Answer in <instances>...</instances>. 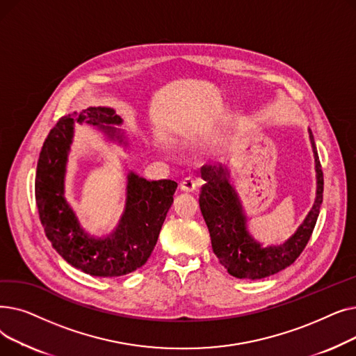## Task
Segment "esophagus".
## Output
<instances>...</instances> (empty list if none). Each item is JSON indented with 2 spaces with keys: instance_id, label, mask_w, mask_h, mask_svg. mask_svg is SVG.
<instances>
[{
  "instance_id": "34e87169",
  "label": "esophagus",
  "mask_w": 356,
  "mask_h": 356,
  "mask_svg": "<svg viewBox=\"0 0 356 356\" xmlns=\"http://www.w3.org/2000/svg\"><path fill=\"white\" fill-rule=\"evenodd\" d=\"M197 186H199V183L193 177H186L180 183V189L184 193H195L197 191Z\"/></svg>"
}]
</instances>
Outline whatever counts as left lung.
<instances>
[{"instance_id":"8db88e82","label":"left lung","mask_w":356,"mask_h":356,"mask_svg":"<svg viewBox=\"0 0 356 356\" xmlns=\"http://www.w3.org/2000/svg\"><path fill=\"white\" fill-rule=\"evenodd\" d=\"M309 138L314 156L316 199L302 225L280 245L264 247L250 234L245 211L229 180L228 165L209 164L200 168L204 184L199 207L211 234L212 250L231 275L247 280L270 277L291 266L307 245L323 202V172L310 129Z\"/></svg>"}]
</instances>
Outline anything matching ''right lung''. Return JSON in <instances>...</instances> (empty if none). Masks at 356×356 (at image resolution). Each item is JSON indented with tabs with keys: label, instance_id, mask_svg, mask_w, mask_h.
<instances>
[{
	"label": "right lung",
	"instance_id": "add662e5",
	"mask_svg": "<svg viewBox=\"0 0 356 356\" xmlns=\"http://www.w3.org/2000/svg\"><path fill=\"white\" fill-rule=\"evenodd\" d=\"M76 122L95 127L108 141L128 145L124 131L115 127L122 124V118L112 108L89 106L60 118L50 129L37 163L35 203L42 225L53 248L72 267L97 277L125 275L144 266L152 255L177 183L145 180L128 172L125 208L118 225L105 236L90 235L65 197Z\"/></svg>",
	"mask_w": 356,
	"mask_h": 356
}]
</instances>
